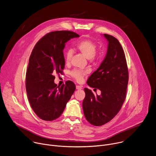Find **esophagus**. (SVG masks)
I'll list each match as a JSON object with an SVG mask.
<instances>
[{"label":"esophagus","mask_w":156,"mask_h":156,"mask_svg":"<svg viewBox=\"0 0 156 156\" xmlns=\"http://www.w3.org/2000/svg\"><path fill=\"white\" fill-rule=\"evenodd\" d=\"M76 90H82V86L77 85L76 86Z\"/></svg>","instance_id":"obj_1"}]
</instances>
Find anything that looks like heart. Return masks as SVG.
<instances>
[{
	"mask_svg": "<svg viewBox=\"0 0 156 156\" xmlns=\"http://www.w3.org/2000/svg\"><path fill=\"white\" fill-rule=\"evenodd\" d=\"M97 48V44L88 39H84L80 41L76 45V50L90 61H93L98 58V55L96 53ZM72 55V50L70 49L66 52L65 55V61L66 63H69L70 62ZM86 74V72L79 70H74L71 72L72 76L78 81H82Z\"/></svg>",
	"mask_w": 156,
	"mask_h": 156,
	"instance_id": "heart-1",
	"label": "heart"
}]
</instances>
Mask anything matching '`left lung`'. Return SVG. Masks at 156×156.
<instances>
[{"label":"left lung","instance_id":"obj_1","mask_svg":"<svg viewBox=\"0 0 156 156\" xmlns=\"http://www.w3.org/2000/svg\"><path fill=\"white\" fill-rule=\"evenodd\" d=\"M108 41L107 52L99 67L87 83L101 91L94 94L87 88L83 101L84 117L94 126L103 125L112 120L120 111L126 98L128 70L123 49L115 37L104 34Z\"/></svg>","mask_w":156,"mask_h":156}]
</instances>
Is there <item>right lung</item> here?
<instances>
[{
    "instance_id": "1",
    "label": "right lung",
    "mask_w": 156,
    "mask_h": 156,
    "mask_svg": "<svg viewBox=\"0 0 156 156\" xmlns=\"http://www.w3.org/2000/svg\"><path fill=\"white\" fill-rule=\"evenodd\" d=\"M79 36L70 31L51 32L33 49L26 75V90L31 108L43 120L58 118L75 91V84L71 81L57 86L54 74L61 73L64 69L65 43Z\"/></svg>"
}]
</instances>
